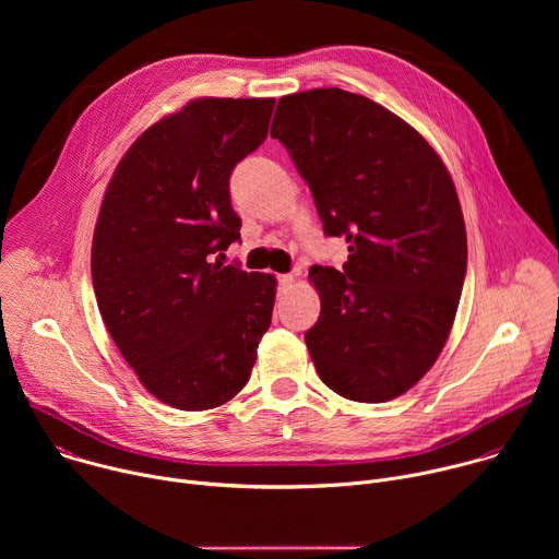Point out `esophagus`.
<instances>
[{"label": "esophagus", "instance_id": "esophagus-1", "mask_svg": "<svg viewBox=\"0 0 559 559\" xmlns=\"http://www.w3.org/2000/svg\"><path fill=\"white\" fill-rule=\"evenodd\" d=\"M292 283H294V276H292V274H278V287H281V289L292 287Z\"/></svg>", "mask_w": 559, "mask_h": 559}]
</instances>
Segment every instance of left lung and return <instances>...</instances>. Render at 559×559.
<instances>
[{"label": "left lung", "instance_id": "8db88e82", "mask_svg": "<svg viewBox=\"0 0 559 559\" xmlns=\"http://www.w3.org/2000/svg\"><path fill=\"white\" fill-rule=\"evenodd\" d=\"M278 139L311 190L343 272L313 265L321 316L305 332L321 380L356 403H386L440 356L466 274V229L451 175L407 121L341 88L278 102Z\"/></svg>", "mask_w": 559, "mask_h": 559}]
</instances>
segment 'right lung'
Instances as JSON below:
<instances>
[{"mask_svg": "<svg viewBox=\"0 0 559 559\" xmlns=\"http://www.w3.org/2000/svg\"><path fill=\"white\" fill-rule=\"evenodd\" d=\"M274 99L190 102L123 154L93 236L104 323L141 384L183 412L241 391L272 323L276 278L223 265L241 238L229 175L267 136Z\"/></svg>", "mask_w": 559, "mask_h": 559, "instance_id": "1", "label": "right lung"}]
</instances>
